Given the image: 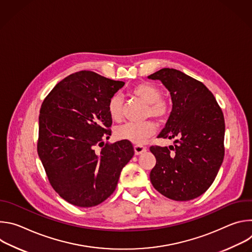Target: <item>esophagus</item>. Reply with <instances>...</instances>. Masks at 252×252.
<instances>
[{"mask_svg":"<svg viewBox=\"0 0 252 252\" xmlns=\"http://www.w3.org/2000/svg\"><path fill=\"white\" fill-rule=\"evenodd\" d=\"M146 150H147L146 147H143V146H139V145H135V146H134V154H135L136 156L142 154L143 152H146Z\"/></svg>","mask_w":252,"mask_h":252,"instance_id":"1","label":"esophagus"}]
</instances>
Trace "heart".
Masks as SVG:
<instances>
[{"instance_id":"obj_1","label":"heart","mask_w":252,"mask_h":252,"mask_svg":"<svg viewBox=\"0 0 252 252\" xmlns=\"http://www.w3.org/2000/svg\"><path fill=\"white\" fill-rule=\"evenodd\" d=\"M131 94L148 104L147 115L156 119L166 118L169 112L168 103L161 98L160 90L151 83H142L131 89ZM107 112L114 121H121L123 117V98L120 94L111 96L107 103ZM157 126L152 121L135 124L126 123L116 129V135L120 139L129 140L136 145H142L147 138L156 132Z\"/></svg>"}]
</instances>
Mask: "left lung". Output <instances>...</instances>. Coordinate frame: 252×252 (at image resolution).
<instances>
[{
    "label": "left lung",
    "instance_id": "left-lung-1",
    "mask_svg": "<svg viewBox=\"0 0 252 252\" xmlns=\"http://www.w3.org/2000/svg\"><path fill=\"white\" fill-rule=\"evenodd\" d=\"M149 79L169 91L172 111L158 137L175 138L169 148L152 146L157 163L150 177L167 198L187 201L204 193L224 158V117L211 92L199 81L164 67Z\"/></svg>",
    "mask_w": 252,
    "mask_h": 252
}]
</instances>
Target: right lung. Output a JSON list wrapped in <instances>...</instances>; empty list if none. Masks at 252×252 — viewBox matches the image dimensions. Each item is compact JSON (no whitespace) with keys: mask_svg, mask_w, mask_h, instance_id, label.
<instances>
[{"mask_svg":"<svg viewBox=\"0 0 252 252\" xmlns=\"http://www.w3.org/2000/svg\"><path fill=\"white\" fill-rule=\"evenodd\" d=\"M124 85L81 70L57 84L42 103L38 154L51 186L70 204L92 207L110 197L134 155L129 140L103 141L112 133L107 103Z\"/></svg>","mask_w":252,"mask_h":252,"instance_id":"add662e5","label":"right lung"}]
</instances>
